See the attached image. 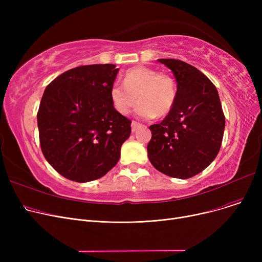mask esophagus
<instances>
[{"label": "esophagus", "instance_id": "1", "mask_svg": "<svg viewBox=\"0 0 262 262\" xmlns=\"http://www.w3.org/2000/svg\"><path fill=\"white\" fill-rule=\"evenodd\" d=\"M138 126H140V123L136 122V121H133V122H132V130H133V132H135Z\"/></svg>", "mask_w": 262, "mask_h": 262}]
</instances>
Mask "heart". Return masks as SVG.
Listing matches in <instances>:
<instances>
[{
    "mask_svg": "<svg viewBox=\"0 0 262 262\" xmlns=\"http://www.w3.org/2000/svg\"><path fill=\"white\" fill-rule=\"evenodd\" d=\"M110 100L117 112L128 115L139 102L136 114L142 119L167 116L174 106L177 89L174 78L147 67H136L124 74L123 84L116 81L110 87Z\"/></svg>",
    "mask_w": 262,
    "mask_h": 262,
    "instance_id": "b5f03b06",
    "label": "heart"
}]
</instances>
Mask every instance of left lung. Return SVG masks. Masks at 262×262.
<instances>
[{
  "instance_id": "left-lung-1",
  "label": "left lung",
  "mask_w": 262,
  "mask_h": 262,
  "mask_svg": "<svg viewBox=\"0 0 262 262\" xmlns=\"http://www.w3.org/2000/svg\"><path fill=\"white\" fill-rule=\"evenodd\" d=\"M173 72L177 96L171 112L149 126L150 163L171 177H193L207 168L221 147L225 116L215 86L193 66L178 59H158Z\"/></svg>"
}]
</instances>
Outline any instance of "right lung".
<instances>
[{"label":"right lung","instance_id":"add662e5","mask_svg":"<svg viewBox=\"0 0 262 262\" xmlns=\"http://www.w3.org/2000/svg\"><path fill=\"white\" fill-rule=\"evenodd\" d=\"M118 71L113 63L79 66L57 76L45 90L37 114L40 147L68 180H99L119 161L132 121L110 100Z\"/></svg>","mask_w":262,"mask_h":262}]
</instances>
